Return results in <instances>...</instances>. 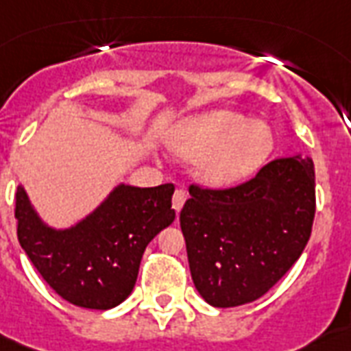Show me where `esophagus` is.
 <instances>
[{"label": "esophagus", "mask_w": 351, "mask_h": 351, "mask_svg": "<svg viewBox=\"0 0 351 351\" xmlns=\"http://www.w3.org/2000/svg\"><path fill=\"white\" fill-rule=\"evenodd\" d=\"M186 197H189V195H186V192H184L183 189H178V190H176V192H173L172 205H173V208H176V213H179V210L183 208Z\"/></svg>", "instance_id": "34e87169"}]
</instances>
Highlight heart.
<instances>
[{"mask_svg": "<svg viewBox=\"0 0 351 351\" xmlns=\"http://www.w3.org/2000/svg\"><path fill=\"white\" fill-rule=\"evenodd\" d=\"M176 150L197 161L206 184L229 186L249 178L273 150V133L236 111H210L190 119L173 137Z\"/></svg>", "mask_w": 351, "mask_h": 351, "instance_id": "obj_1", "label": "heart"}]
</instances>
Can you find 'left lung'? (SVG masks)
I'll return each instance as SVG.
<instances>
[{"instance_id": "1", "label": "left lung", "mask_w": 351, "mask_h": 351, "mask_svg": "<svg viewBox=\"0 0 351 351\" xmlns=\"http://www.w3.org/2000/svg\"><path fill=\"white\" fill-rule=\"evenodd\" d=\"M179 221L195 289L214 308L263 297L302 254L315 218L309 157L267 162L245 183L190 184Z\"/></svg>"}]
</instances>
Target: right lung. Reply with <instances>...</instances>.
Returning <instances> with one entry per match:
<instances>
[{
  "label": "right lung",
  "instance_id": "add662e5",
  "mask_svg": "<svg viewBox=\"0 0 351 351\" xmlns=\"http://www.w3.org/2000/svg\"><path fill=\"white\" fill-rule=\"evenodd\" d=\"M173 184H119L93 213L69 229L42 221L23 186L16 190L18 240L43 280L67 302L111 309L137 282L146 245L176 218Z\"/></svg>",
  "mask_w": 351,
  "mask_h": 351
}]
</instances>
